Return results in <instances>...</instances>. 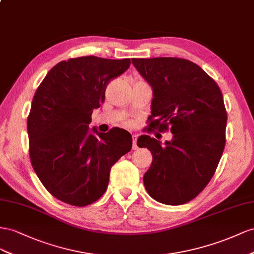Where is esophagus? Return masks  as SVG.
Returning a JSON list of instances; mask_svg holds the SVG:
<instances>
[{
	"instance_id": "34e87169",
	"label": "esophagus",
	"mask_w": 254,
	"mask_h": 254,
	"mask_svg": "<svg viewBox=\"0 0 254 254\" xmlns=\"http://www.w3.org/2000/svg\"><path fill=\"white\" fill-rule=\"evenodd\" d=\"M132 138H133V150H136L137 148H138V147H137V135L136 134H133L132 135Z\"/></svg>"
}]
</instances>
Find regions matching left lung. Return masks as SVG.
Here are the masks:
<instances>
[{"mask_svg":"<svg viewBox=\"0 0 254 254\" xmlns=\"http://www.w3.org/2000/svg\"><path fill=\"white\" fill-rule=\"evenodd\" d=\"M132 63L153 89L148 132L173 134L166 146L148 135L137 140L153 157L144 187L161 203H187L211 181L226 146L228 116L221 90L190 61L155 57Z\"/></svg>","mask_w":254,"mask_h":254,"instance_id":"left-lung-1","label":"left lung"}]
</instances>
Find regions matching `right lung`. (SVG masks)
<instances>
[{
	"mask_svg": "<svg viewBox=\"0 0 254 254\" xmlns=\"http://www.w3.org/2000/svg\"><path fill=\"white\" fill-rule=\"evenodd\" d=\"M131 60L82 56L51 69L36 90L27 117L28 151L46 190L64 203L86 206L106 191L113 165L132 149V136L114 127L89 133L107 85Z\"/></svg>",
	"mask_w": 254,
	"mask_h": 254,
	"instance_id": "obj_1",
	"label": "right lung"
}]
</instances>
